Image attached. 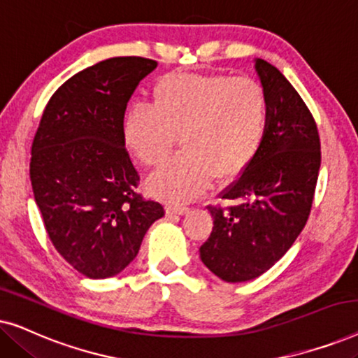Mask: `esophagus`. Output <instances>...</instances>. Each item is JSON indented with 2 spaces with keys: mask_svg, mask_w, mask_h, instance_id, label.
I'll list each match as a JSON object with an SVG mask.
<instances>
[{
  "mask_svg": "<svg viewBox=\"0 0 358 358\" xmlns=\"http://www.w3.org/2000/svg\"><path fill=\"white\" fill-rule=\"evenodd\" d=\"M185 213H189L187 207H174V205L166 207V215H185Z\"/></svg>",
  "mask_w": 358,
  "mask_h": 358,
  "instance_id": "34e87169",
  "label": "esophagus"
}]
</instances>
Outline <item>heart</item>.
Returning <instances> with one entry per match:
<instances>
[{
  "mask_svg": "<svg viewBox=\"0 0 358 358\" xmlns=\"http://www.w3.org/2000/svg\"><path fill=\"white\" fill-rule=\"evenodd\" d=\"M268 124V99L251 78L169 73L151 90V107L134 106L122 140L141 166L164 164L178 138L185 153L151 176L146 189L169 203L199 197L218 180L238 178L256 158Z\"/></svg>",
  "mask_w": 358,
  "mask_h": 358,
  "instance_id": "obj_1",
  "label": "heart"
}]
</instances>
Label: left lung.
Wrapping results in <instances>:
<instances>
[{"mask_svg":"<svg viewBox=\"0 0 358 358\" xmlns=\"http://www.w3.org/2000/svg\"><path fill=\"white\" fill-rule=\"evenodd\" d=\"M268 99L267 134L259 153L222 194L236 205L212 208L213 229L200 246L210 272L229 283L252 280L283 257L305 228L321 166L316 122L290 81L254 60Z\"/></svg>","mask_w":358,"mask_h":358,"instance_id":"left-lung-1","label":"left lung"}]
</instances>
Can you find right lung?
Wrapping results in <instances>:
<instances>
[{
    "label": "right lung",
    "mask_w": 358,
    "mask_h": 358,
    "mask_svg": "<svg viewBox=\"0 0 358 358\" xmlns=\"http://www.w3.org/2000/svg\"><path fill=\"white\" fill-rule=\"evenodd\" d=\"M156 66L115 57L76 73L50 97L34 136L31 182L48 238L90 278L124 271L164 217L135 192L140 176L122 140L127 104Z\"/></svg>",
    "instance_id": "add662e5"
}]
</instances>
